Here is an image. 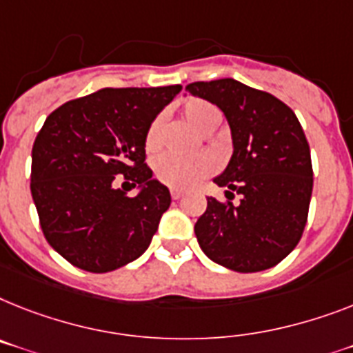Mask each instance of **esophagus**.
I'll list each match as a JSON object with an SVG mask.
<instances>
[{
    "label": "esophagus",
    "mask_w": 353,
    "mask_h": 353,
    "mask_svg": "<svg viewBox=\"0 0 353 353\" xmlns=\"http://www.w3.org/2000/svg\"><path fill=\"white\" fill-rule=\"evenodd\" d=\"M182 196L183 191H180V189H171V198H173V200H180Z\"/></svg>",
    "instance_id": "esophagus-1"
}]
</instances>
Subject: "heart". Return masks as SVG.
<instances>
[{
	"mask_svg": "<svg viewBox=\"0 0 353 353\" xmlns=\"http://www.w3.org/2000/svg\"><path fill=\"white\" fill-rule=\"evenodd\" d=\"M182 113L191 126L196 128L198 131H203V133L212 131L220 122V112L216 110V106L209 101H203V99H188L182 106ZM162 126H164L162 115L151 121L144 137V145L148 151H155L160 145ZM214 170H216V160L208 153L191 157H179L168 153V155L159 157L155 162L157 180L173 189L194 188L198 182L208 179Z\"/></svg>",
	"mask_w": 353,
	"mask_h": 353,
	"instance_id": "obj_1",
	"label": "heart"
}]
</instances>
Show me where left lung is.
I'll use <instances>...</instances> for the list:
<instances>
[{"label": "left lung", "instance_id": "obj_1", "mask_svg": "<svg viewBox=\"0 0 353 353\" xmlns=\"http://www.w3.org/2000/svg\"><path fill=\"white\" fill-rule=\"evenodd\" d=\"M185 92L225 113L234 144L227 170L214 179L229 189L227 200L208 198L194 223L198 243L236 272L270 269L292 252L307 225L314 171L301 124L283 101L234 79L196 81Z\"/></svg>", "mask_w": 353, "mask_h": 353}]
</instances>
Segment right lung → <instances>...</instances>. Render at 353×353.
<instances>
[{"mask_svg":"<svg viewBox=\"0 0 353 353\" xmlns=\"http://www.w3.org/2000/svg\"><path fill=\"white\" fill-rule=\"evenodd\" d=\"M179 92L104 88L46 117L32 148V198L46 241L77 269L110 272L150 247L171 194L151 180L144 137ZM121 179L145 189L130 199L114 188Z\"/></svg>","mask_w":353,"mask_h":353,"instance_id":"right-lung-1","label":"right lung"}]
</instances>
